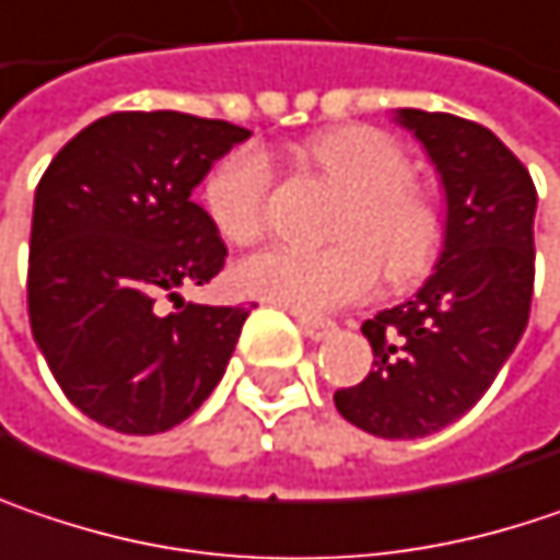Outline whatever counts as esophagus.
<instances>
[{
    "label": "esophagus",
    "mask_w": 560,
    "mask_h": 560,
    "mask_svg": "<svg viewBox=\"0 0 560 560\" xmlns=\"http://www.w3.org/2000/svg\"><path fill=\"white\" fill-rule=\"evenodd\" d=\"M298 327L304 330V336H311V339H327V336L336 332V324H332V320L307 317V314H298Z\"/></svg>",
    "instance_id": "esophagus-1"
}]
</instances>
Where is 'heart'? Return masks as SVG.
I'll return each instance as SVG.
<instances>
[{
	"label": "heart",
	"instance_id": "1",
	"mask_svg": "<svg viewBox=\"0 0 560 560\" xmlns=\"http://www.w3.org/2000/svg\"><path fill=\"white\" fill-rule=\"evenodd\" d=\"M307 156L349 195L332 230L342 243L327 249L269 246L243 259L233 272L243 294L298 314H324L372 291L378 279L375 261L394 284L430 272L445 233L442 211L430 195L410 185V156L394 137L365 125H346L317 133L307 143ZM269 198L272 163L253 147L221 160L205 185L211 221L240 246L262 236Z\"/></svg>",
	"mask_w": 560,
	"mask_h": 560
}]
</instances>
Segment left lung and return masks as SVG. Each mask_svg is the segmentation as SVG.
Listing matches in <instances>:
<instances>
[{"instance_id":"left-lung-1","label":"left lung","mask_w":560,"mask_h":560,"mask_svg":"<svg viewBox=\"0 0 560 560\" xmlns=\"http://www.w3.org/2000/svg\"><path fill=\"white\" fill-rule=\"evenodd\" d=\"M445 188V240L427 284L362 324L372 372L332 394L336 410L382 439H420L465 417L529 324L535 185L483 125L400 108Z\"/></svg>"}]
</instances>
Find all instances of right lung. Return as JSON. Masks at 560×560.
<instances>
[{
	"label": "right lung",
	"instance_id": "1",
	"mask_svg": "<svg viewBox=\"0 0 560 560\" xmlns=\"http://www.w3.org/2000/svg\"><path fill=\"white\" fill-rule=\"evenodd\" d=\"M249 137L182 112H115L50 160L34 191L27 317L63 394L115 432L188 420L224 378L249 307L185 304L228 246L191 191ZM177 301L166 315L159 298Z\"/></svg>",
	"mask_w": 560,
	"mask_h": 560
}]
</instances>
